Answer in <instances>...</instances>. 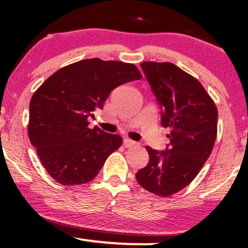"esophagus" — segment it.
<instances>
[{
    "label": "esophagus",
    "mask_w": 248,
    "mask_h": 248,
    "mask_svg": "<svg viewBox=\"0 0 248 248\" xmlns=\"http://www.w3.org/2000/svg\"><path fill=\"white\" fill-rule=\"evenodd\" d=\"M124 146L126 147V148L134 147V146H136V142L129 140V139H124Z\"/></svg>",
    "instance_id": "1"
}]
</instances>
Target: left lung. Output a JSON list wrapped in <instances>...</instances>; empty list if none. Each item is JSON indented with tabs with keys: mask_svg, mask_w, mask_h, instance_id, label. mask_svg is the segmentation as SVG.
I'll list each match as a JSON object with an SVG mask.
<instances>
[{
	"mask_svg": "<svg viewBox=\"0 0 248 248\" xmlns=\"http://www.w3.org/2000/svg\"><path fill=\"white\" fill-rule=\"evenodd\" d=\"M141 69L170 128L164 150L146 147L149 162L136 172L139 184L168 197L189 186L209 158L217 136V108L202 84L172 62H144Z\"/></svg>",
	"mask_w": 248,
	"mask_h": 248,
	"instance_id": "8db88e82",
	"label": "left lung"
}]
</instances>
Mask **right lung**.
<instances>
[{"label":"right lung","mask_w":248,"mask_h":248,"mask_svg":"<svg viewBox=\"0 0 248 248\" xmlns=\"http://www.w3.org/2000/svg\"><path fill=\"white\" fill-rule=\"evenodd\" d=\"M135 65L85 59L53 73L30 101L29 139L49 175L62 186L92 181L122 138L88 127L114 88L141 78Z\"/></svg>","instance_id":"right-lung-1"}]
</instances>
